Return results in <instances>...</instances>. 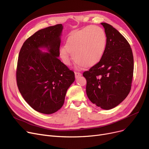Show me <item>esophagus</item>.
Here are the masks:
<instances>
[{
  "label": "esophagus",
  "mask_w": 149,
  "mask_h": 149,
  "mask_svg": "<svg viewBox=\"0 0 149 149\" xmlns=\"http://www.w3.org/2000/svg\"><path fill=\"white\" fill-rule=\"evenodd\" d=\"M81 75V74L80 72H75V79H78V78H79Z\"/></svg>",
  "instance_id": "esophagus-1"
}]
</instances>
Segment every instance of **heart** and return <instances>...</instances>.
I'll return each mask as SVG.
<instances>
[{"instance_id":"1","label":"heart","mask_w":149,"mask_h":149,"mask_svg":"<svg viewBox=\"0 0 149 149\" xmlns=\"http://www.w3.org/2000/svg\"><path fill=\"white\" fill-rule=\"evenodd\" d=\"M106 44L104 30L98 26L90 25L70 34L65 47L60 49V56L66 65L70 62V53L79 66L92 67L102 58Z\"/></svg>"}]
</instances>
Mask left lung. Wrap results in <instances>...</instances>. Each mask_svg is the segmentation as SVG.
<instances>
[{"instance_id": "8db88e82", "label": "left lung", "mask_w": 149, "mask_h": 149, "mask_svg": "<svg viewBox=\"0 0 149 149\" xmlns=\"http://www.w3.org/2000/svg\"><path fill=\"white\" fill-rule=\"evenodd\" d=\"M107 37L100 61L83 72L86 94L91 102L109 110L120 104L129 93L134 74V57L124 37L111 25L101 23Z\"/></svg>"}]
</instances>
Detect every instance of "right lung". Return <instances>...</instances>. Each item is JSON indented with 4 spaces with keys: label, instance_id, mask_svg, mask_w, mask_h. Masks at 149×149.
Here are the masks:
<instances>
[{
    "label": "right lung",
    "instance_id": "obj_1",
    "mask_svg": "<svg viewBox=\"0 0 149 149\" xmlns=\"http://www.w3.org/2000/svg\"><path fill=\"white\" fill-rule=\"evenodd\" d=\"M63 26L40 29L23 44L16 70L17 87L26 102L45 114L57 112L64 104L75 74L58 58ZM43 47L49 53L39 49Z\"/></svg>",
    "mask_w": 149,
    "mask_h": 149
}]
</instances>
